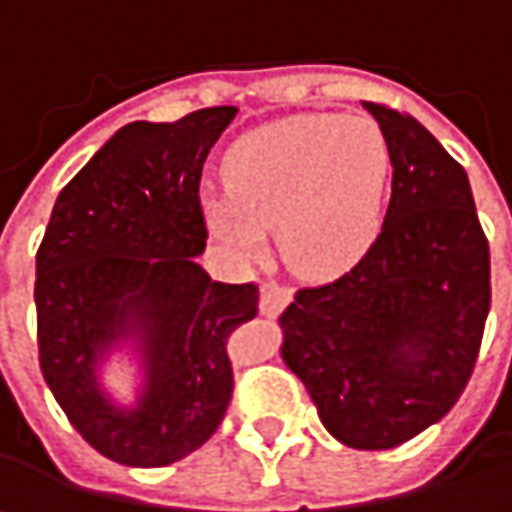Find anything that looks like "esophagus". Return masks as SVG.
I'll list each match as a JSON object with an SVG mask.
<instances>
[{
  "mask_svg": "<svg viewBox=\"0 0 512 512\" xmlns=\"http://www.w3.org/2000/svg\"><path fill=\"white\" fill-rule=\"evenodd\" d=\"M291 300V289L289 286H283V283H263V289H260V314H266V317H277L280 311L289 306Z\"/></svg>",
  "mask_w": 512,
  "mask_h": 512,
  "instance_id": "esophagus-1",
  "label": "esophagus"
}]
</instances>
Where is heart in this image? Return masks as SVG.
Returning <instances> with one entry per match:
<instances>
[{"instance_id": "1", "label": "heart", "mask_w": 512, "mask_h": 512, "mask_svg": "<svg viewBox=\"0 0 512 512\" xmlns=\"http://www.w3.org/2000/svg\"><path fill=\"white\" fill-rule=\"evenodd\" d=\"M223 178L229 192L201 195L212 238L255 257L277 226L291 269L328 277L351 269L377 240L391 150L371 118L294 115L235 141Z\"/></svg>"}]
</instances>
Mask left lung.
I'll return each mask as SVG.
<instances>
[{"mask_svg":"<svg viewBox=\"0 0 512 512\" xmlns=\"http://www.w3.org/2000/svg\"><path fill=\"white\" fill-rule=\"evenodd\" d=\"M362 104L391 150V203L348 272L294 294L280 354L334 439L388 450L462 397L490 311V249L462 164L414 115Z\"/></svg>","mask_w":512,"mask_h":512,"instance_id":"left-lung-1","label":"left lung"}]
</instances>
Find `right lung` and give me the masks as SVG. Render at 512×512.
<instances>
[{
    "label": "right lung",
    "instance_id": "add662e5",
    "mask_svg": "<svg viewBox=\"0 0 512 512\" xmlns=\"http://www.w3.org/2000/svg\"><path fill=\"white\" fill-rule=\"evenodd\" d=\"M238 107L172 124L133 121L64 186L36 252L39 365L70 425L118 465L164 467L218 431L235 374L232 331L257 314L255 283H218L206 249L203 161ZM136 348L145 382L115 406L97 365Z\"/></svg>",
    "mask_w": 512,
    "mask_h": 512
}]
</instances>
